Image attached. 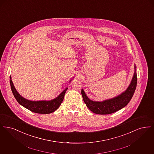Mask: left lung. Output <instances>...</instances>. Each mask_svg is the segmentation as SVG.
<instances>
[{"label":"left lung","mask_w":154,"mask_h":154,"mask_svg":"<svg viewBox=\"0 0 154 154\" xmlns=\"http://www.w3.org/2000/svg\"><path fill=\"white\" fill-rule=\"evenodd\" d=\"M134 72L129 87L121 94L111 99L102 102L93 101L88 98L84 89H81V95L84 102L92 112L97 114H110L125 107L131 100L137 85L136 67L134 64Z\"/></svg>","instance_id":"1"}]
</instances>
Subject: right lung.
<instances>
[{"label": "right lung", "instance_id": "add662e5", "mask_svg": "<svg viewBox=\"0 0 154 154\" xmlns=\"http://www.w3.org/2000/svg\"><path fill=\"white\" fill-rule=\"evenodd\" d=\"M72 81V80H70L69 82H70ZM10 83L13 95L18 103L30 111L38 114H50L57 110L62 102L68 88H65L57 97L50 100L32 101L24 98L17 92L11 80V75L10 77Z\"/></svg>", "mask_w": 154, "mask_h": 154}]
</instances>
